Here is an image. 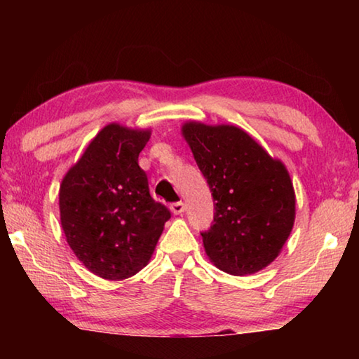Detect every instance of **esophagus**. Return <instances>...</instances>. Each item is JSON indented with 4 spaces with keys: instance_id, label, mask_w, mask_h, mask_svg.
<instances>
[{
    "instance_id": "esophagus-1",
    "label": "esophagus",
    "mask_w": 359,
    "mask_h": 359,
    "mask_svg": "<svg viewBox=\"0 0 359 359\" xmlns=\"http://www.w3.org/2000/svg\"><path fill=\"white\" fill-rule=\"evenodd\" d=\"M171 210L174 212L175 215L184 214V212H185V204L182 203V201H179V203H172V204H171Z\"/></svg>"
}]
</instances>
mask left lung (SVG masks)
Segmentation results:
<instances>
[{
    "instance_id": "obj_1",
    "label": "left lung",
    "mask_w": 359,
    "mask_h": 359,
    "mask_svg": "<svg viewBox=\"0 0 359 359\" xmlns=\"http://www.w3.org/2000/svg\"><path fill=\"white\" fill-rule=\"evenodd\" d=\"M182 133L215 201L214 222L201 233L205 253L228 274H255L277 258L293 229L287 168L238 126L190 121Z\"/></svg>"
}]
</instances>
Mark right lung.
<instances>
[{"label":"right lung","mask_w":359,"mask_h":359,"mask_svg":"<svg viewBox=\"0 0 359 359\" xmlns=\"http://www.w3.org/2000/svg\"><path fill=\"white\" fill-rule=\"evenodd\" d=\"M150 131L102 128L60 185V217L72 252L106 280H123L149 263L171 218L150 196L137 158Z\"/></svg>","instance_id":"right-lung-1"}]
</instances>
